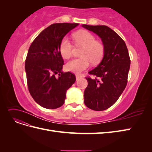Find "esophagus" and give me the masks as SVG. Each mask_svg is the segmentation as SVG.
<instances>
[{
  "instance_id": "1",
  "label": "esophagus",
  "mask_w": 152,
  "mask_h": 152,
  "mask_svg": "<svg viewBox=\"0 0 152 152\" xmlns=\"http://www.w3.org/2000/svg\"><path fill=\"white\" fill-rule=\"evenodd\" d=\"M75 77H76V80H78L79 79H80V78H82V75H76Z\"/></svg>"
}]
</instances>
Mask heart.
<instances>
[{
  "label": "heart",
  "mask_w": 152,
  "mask_h": 152,
  "mask_svg": "<svg viewBox=\"0 0 152 152\" xmlns=\"http://www.w3.org/2000/svg\"><path fill=\"white\" fill-rule=\"evenodd\" d=\"M77 46L83 48L80 58L73 59L66 65V70L76 74H79L89 66V61L96 64L102 59L104 48L103 44L96 40L95 37L86 30H80L73 35ZM73 45L67 37L63 38L59 45V51L63 58L68 59L72 53Z\"/></svg>",
  "instance_id": "1"
}]
</instances>
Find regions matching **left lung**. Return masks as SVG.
<instances>
[{
    "label": "left lung",
    "instance_id": "left-lung-1",
    "mask_svg": "<svg viewBox=\"0 0 152 152\" xmlns=\"http://www.w3.org/2000/svg\"><path fill=\"white\" fill-rule=\"evenodd\" d=\"M83 28L98 35L104 45L102 60L86 77L88 85L84 91V103L87 107L103 111L115 103L125 89L130 58L125 42L115 31L105 25H82Z\"/></svg>",
    "mask_w": 152,
    "mask_h": 152
}]
</instances>
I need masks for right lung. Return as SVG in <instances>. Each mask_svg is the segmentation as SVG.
Instances as JSON below:
<instances>
[{
  "mask_svg": "<svg viewBox=\"0 0 152 152\" xmlns=\"http://www.w3.org/2000/svg\"><path fill=\"white\" fill-rule=\"evenodd\" d=\"M78 25L53 24L41 31L30 46L25 66L27 84L31 97L43 108L61 107L67 90L75 82L74 74L62 72L64 61L59 45L64 37Z\"/></svg>",
  "mask_w": 152,
  "mask_h": 152,
  "instance_id": "add662e5",
  "label": "right lung"
}]
</instances>
